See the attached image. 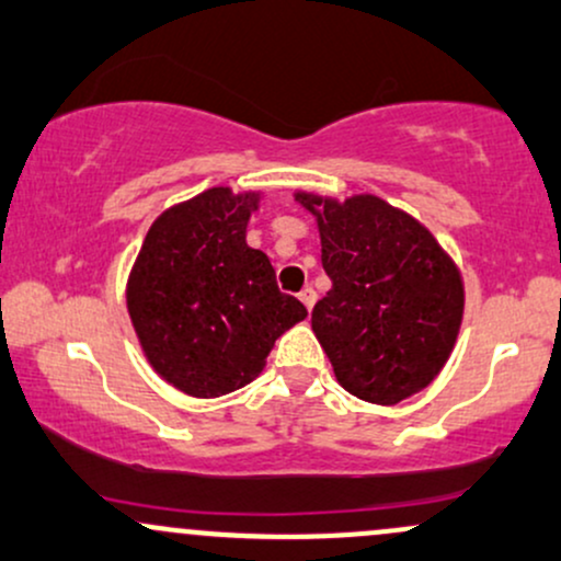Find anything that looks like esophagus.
Returning a JSON list of instances; mask_svg holds the SVG:
<instances>
[{"label": "esophagus", "mask_w": 561, "mask_h": 561, "mask_svg": "<svg viewBox=\"0 0 561 561\" xmlns=\"http://www.w3.org/2000/svg\"><path fill=\"white\" fill-rule=\"evenodd\" d=\"M298 298H300L302 306H306L308 311H311V308H313V302H317V289H313V287H302Z\"/></svg>", "instance_id": "obj_1"}]
</instances>
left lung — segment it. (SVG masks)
Wrapping results in <instances>:
<instances>
[{
    "label": "left lung",
    "mask_w": 561,
    "mask_h": 561,
    "mask_svg": "<svg viewBox=\"0 0 561 561\" xmlns=\"http://www.w3.org/2000/svg\"><path fill=\"white\" fill-rule=\"evenodd\" d=\"M295 197L319 221L332 289L313 306L311 327L337 382L382 405L427 388L461 327L459 268L420 221L375 195Z\"/></svg>",
    "instance_id": "1"
}]
</instances>
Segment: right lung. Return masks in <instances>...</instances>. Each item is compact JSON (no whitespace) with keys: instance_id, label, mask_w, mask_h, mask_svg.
<instances>
[{"instance_id":"right-lung-1","label":"right lung","mask_w":561,"mask_h":561,"mask_svg":"<svg viewBox=\"0 0 561 561\" xmlns=\"http://www.w3.org/2000/svg\"><path fill=\"white\" fill-rule=\"evenodd\" d=\"M259 195L214 186L147 231L128 276V317L147 362L195 398L253 382L274 340L308 317L276 287L272 261L244 242Z\"/></svg>"}]
</instances>
